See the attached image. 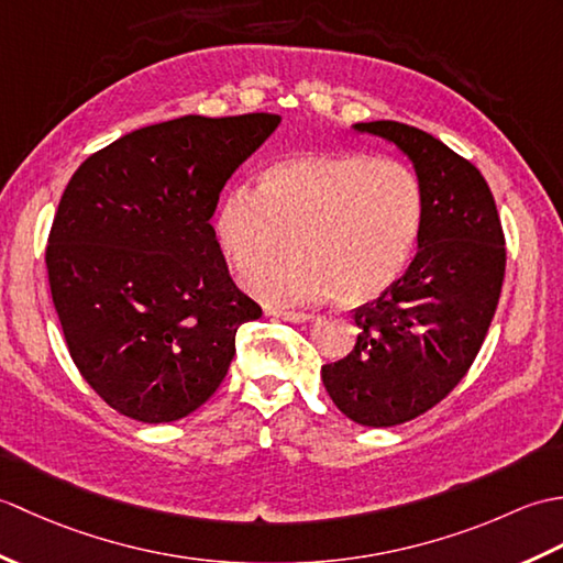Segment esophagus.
Listing matches in <instances>:
<instances>
[{
    "mask_svg": "<svg viewBox=\"0 0 563 563\" xmlns=\"http://www.w3.org/2000/svg\"><path fill=\"white\" fill-rule=\"evenodd\" d=\"M268 317L275 319H283V321H290V324H302V321H312L314 314H307V312H288V309H266Z\"/></svg>",
    "mask_w": 563,
    "mask_h": 563,
    "instance_id": "34e87169",
    "label": "esophagus"
}]
</instances>
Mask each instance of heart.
<instances>
[{
	"instance_id": "obj_1",
	"label": "heart",
	"mask_w": 563,
	"mask_h": 563,
	"mask_svg": "<svg viewBox=\"0 0 563 563\" xmlns=\"http://www.w3.org/2000/svg\"><path fill=\"white\" fill-rule=\"evenodd\" d=\"M423 224L411 169L365 152H300L273 162L258 190L234 186L214 210V234L239 273H251L290 234L292 256L251 275L268 302L345 307L377 300L397 283Z\"/></svg>"
}]
</instances>
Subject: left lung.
<instances>
[{"instance_id":"obj_1","label":"left lung","mask_w":563,"mask_h":563,"mask_svg":"<svg viewBox=\"0 0 563 563\" xmlns=\"http://www.w3.org/2000/svg\"><path fill=\"white\" fill-rule=\"evenodd\" d=\"M353 130L397 145L423 190L411 266L355 309V349L321 367L329 397L351 421L389 428L433 409L472 367L504 285L506 236L482 172L438 137L397 121Z\"/></svg>"}]
</instances>
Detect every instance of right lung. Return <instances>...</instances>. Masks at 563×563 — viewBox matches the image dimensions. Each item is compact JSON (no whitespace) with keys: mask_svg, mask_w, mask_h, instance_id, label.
Instances as JSON below:
<instances>
[{"mask_svg":"<svg viewBox=\"0 0 563 563\" xmlns=\"http://www.w3.org/2000/svg\"><path fill=\"white\" fill-rule=\"evenodd\" d=\"M280 115H184L133 130L69 178L45 249L71 361L142 423L206 404L261 307L236 288L210 218Z\"/></svg>","mask_w":563,"mask_h":563,"instance_id":"right-lung-1","label":"right lung"}]
</instances>
